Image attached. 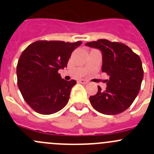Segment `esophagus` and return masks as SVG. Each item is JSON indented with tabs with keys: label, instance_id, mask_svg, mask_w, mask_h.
Here are the masks:
<instances>
[{
	"label": "esophagus",
	"instance_id": "obj_1",
	"mask_svg": "<svg viewBox=\"0 0 154 154\" xmlns=\"http://www.w3.org/2000/svg\"><path fill=\"white\" fill-rule=\"evenodd\" d=\"M79 82H80V83H82V84H86V83H88V80H85V79H81V80H79Z\"/></svg>",
	"mask_w": 154,
	"mask_h": 154
}]
</instances>
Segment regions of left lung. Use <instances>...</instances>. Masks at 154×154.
Returning <instances> with one entry per match:
<instances>
[{
    "label": "left lung",
    "mask_w": 154,
    "mask_h": 154,
    "mask_svg": "<svg viewBox=\"0 0 154 154\" xmlns=\"http://www.w3.org/2000/svg\"><path fill=\"white\" fill-rule=\"evenodd\" d=\"M102 52V72L109 76L104 91L89 97L92 107L101 113L116 115L129 108L141 89L144 77L141 60L126 44L106 39L86 43Z\"/></svg>",
    "instance_id": "1"
}]
</instances>
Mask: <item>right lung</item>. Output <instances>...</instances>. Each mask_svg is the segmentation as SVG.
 Segmentation results:
<instances>
[{"label":"right lung","mask_w":154,"mask_h":154,"mask_svg":"<svg viewBox=\"0 0 154 154\" xmlns=\"http://www.w3.org/2000/svg\"><path fill=\"white\" fill-rule=\"evenodd\" d=\"M81 44L37 41L22 52L16 67L17 84L24 100L34 111L52 114L68 102L77 81L62 79L58 71L67 67L72 52Z\"/></svg>","instance_id":"right-lung-1"}]
</instances>
